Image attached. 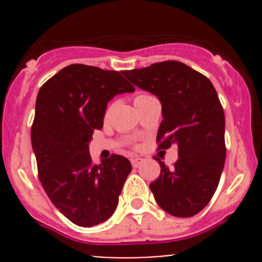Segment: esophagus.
Segmentation results:
<instances>
[{
	"mask_svg": "<svg viewBox=\"0 0 262 262\" xmlns=\"http://www.w3.org/2000/svg\"><path fill=\"white\" fill-rule=\"evenodd\" d=\"M143 162H144V159H141V158L132 159V165H133V167H139Z\"/></svg>",
	"mask_w": 262,
	"mask_h": 262,
	"instance_id": "esophagus-1",
	"label": "esophagus"
}]
</instances>
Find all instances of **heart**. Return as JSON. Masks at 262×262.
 Segmentation results:
<instances>
[{
  "instance_id": "b5f03b06",
  "label": "heart",
  "mask_w": 262,
  "mask_h": 262,
  "mask_svg": "<svg viewBox=\"0 0 262 262\" xmlns=\"http://www.w3.org/2000/svg\"><path fill=\"white\" fill-rule=\"evenodd\" d=\"M149 97H151V96H149V95H139V96H137V98H135V102L141 101V100H145V98H149ZM108 111H110V110H108Z\"/></svg>"
}]
</instances>
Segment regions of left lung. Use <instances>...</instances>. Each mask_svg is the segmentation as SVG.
Listing matches in <instances>:
<instances>
[{
    "instance_id": "8db88e82",
    "label": "left lung",
    "mask_w": 262,
    "mask_h": 262,
    "mask_svg": "<svg viewBox=\"0 0 262 262\" xmlns=\"http://www.w3.org/2000/svg\"><path fill=\"white\" fill-rule=\"evenodd\" d=\"M125 79L155 95L161 103L159 149L179 148V160L150 183L156 203L173 217L188 218L209 203L225 161V118L217 91L202 74L183 62H156L122 71Z\"/></svg>"
}]
</instances>
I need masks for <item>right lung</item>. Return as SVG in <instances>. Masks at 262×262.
<instances>
[{
    "label": "right lung",
    "mask_w": 262,
    "mask_h": 262,
    "mask_svg": "<svg viewBox=\"0 0 262 262\" xmlns=\"http://www.w3.org/2000/svg\"><path fill=\"white\" fill-rule=\"evenodd\" d=\"M134 92L118 71L73 64L39 90L32 125V146L44 191L66 218L80 227L107 221L118 204L130 161L111 155L93 165L89 144L103 127L107 103Z\"/></svg>",
    "instance_id": "add662e5"
}]
</instances>
